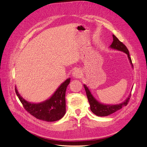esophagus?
<instances>
[{"label": "esophagus", "instance_id": "1", "mask_svg": "<svg viewBox=\"0 0 147 147\" xmlns=\"http://www.w3.org/2000/svg\"><path fill=\"white\" fill-rule=\"evenodd\" d=\"M82 76V71L79 69H76L73 72V76L75 78H80Z\"/></svg>", "mask_w": 147, "mask_h": 147}]
</instances>
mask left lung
I'll return each instance as SVG.
<instances>
[{
    "label": "left lung",
    "mask_w": 147,
    "mask_h": 147,
    "mask_svg": "<svg viewBox=\"0 0 147 147\" xmlns=\"http://www.w3.org/2000/svg\"><path fill=\"white\" fill-rule=\"evenodd\" d=\"M112 36H113V42H112L110 47L111 49H114L115 50H117V51H120L126 53V54L127 55V57H128L130 63L131 64V65L133 66L132 61L129 56L128 49H127L126 45L123 44V43L120 42L119 40V39L114 35H112ZM83 86L85 89L87 98H88V102L90 103V109H91V111L93 113H94L95 115H98V116H101V117L107 116V115L114 113V112L117 111L118 110H119V109H122L123 107H124V106H126L127 105L131 97V94H130L129 96H128V98H127L125 101L119 104H117V105L102 104L101 103L98 102L94 97H93V96L92 95L91 92H90L88 87H87L85 85H83Z\"/></svg>",
    "instance_id": "left-lung-1"
}]
</instances>
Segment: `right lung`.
Segmentation results:
<instances>
[{"label": "right lung", "mask_w": 147, "mask_h": 147, "mask_svg": "<svg viewBox=\"0 0 147 147\" xmlns=\"http://www.w3.org/2000/svg\"><path fill=\"white\" fill-rule=\"evenodd\" d=\"M69 83L70 78H68L61 84L51 98L38 104L27 102L20 95L16 88H15V91L24 108L28 113L38 119L53 122L61 119L65 113V95Z\"/></svg>", "instance_id": "right-lung-1"}]
</instances>
